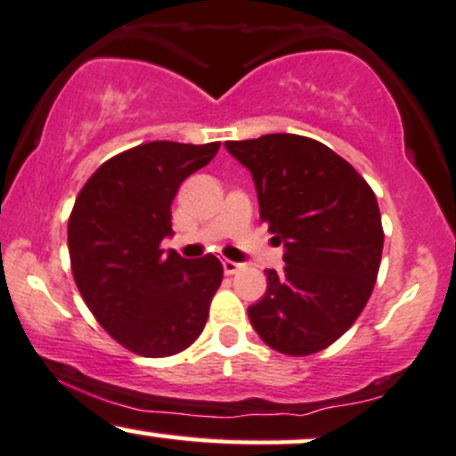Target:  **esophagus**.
Masks as SVG:
<instances>
[{"label":"esophagus","instance_id":"obj_1","mask_svg":"<svg viewBox=\"0 0 456 456\" xmlns=\"http://www.w3.org/2000/svg\"><path fill=\"white\" fill-rule=\"evenodd\" d=\"M222 265H224V273H226V275H234V273L240 271V265L234 260H224Z\"/></svg>","mask_w":456,"mask_h":456}]
</instances>
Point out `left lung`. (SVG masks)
Listing matches in <instances>:
<instances>
[{
	"label": "left lung",
	"mask_w": 456,
	"mask_h": 456,
	"mask_svg": "<svg viewBox=\"0 0 456 456\" xmlns=\"http://www.w3.org/2000/svg\"><path fill=\"white\" fill-rule=\"evenodd\" d=\"M226 149L251 170L260 219L286 248V266L266 271L249 322L281 354H315L356 322L376 286L384 248L376 194L314 138L265 134Z\"/></svg>",
	"instance_id": "8db88e82"
}]
</instances>
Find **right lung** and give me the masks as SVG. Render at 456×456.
Listing matches in <instances>:
<instances>
[{"label":"right lung","mask_w":456,"mask_h":456,"mask_svg":"<svg viewBox=\"0 0 456 456\" xmlns=\"http://www.w3.org/2000/svg\"><path fill=\"white\" fill-rule=\"evenodd\" d=\"M219 142L153 141L117 153L89 176L68 219L74 281L89 312L138 356L179 354L200 337L224 266L213 254H164L170 205Z\"/></svg>","instance_id":"1"}]
</instances>
